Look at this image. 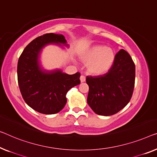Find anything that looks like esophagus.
<instances>
[{"label": "esophagus", "mask_w": 157, "mask_h": 157, "mask_svg": "<svg viewBox=\"0 0 157 157\" xmlns=\"http://www.w3.org/2000/svg\"><path fill=\"white\" fill-rule=\"evenodd\" d=\"M79 79H80L81 82H85V80H86V78L84 75H81Z\"/></svg>", "instance_id": "obj_1"}]
</instances>
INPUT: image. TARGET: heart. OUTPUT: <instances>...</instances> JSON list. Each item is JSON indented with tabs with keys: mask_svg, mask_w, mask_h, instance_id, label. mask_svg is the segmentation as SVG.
<instances>
[{
	"mask_svg": "<svg viewBox=\"0 0 157 157\" xmlns=\"http://www.w3.org/2000/svg\"><path fill=\"white\" fill-rule=\"evenodd\" d=\"M81 59L87 65L89 73L101 75L110 71L115 60V53L110 47L96 45L82 55Z\"/></svg>",
	"mask_w": 157,
	"mask_h": 157,
	"instance_id": "obj_1",
	"label": "heart"
}]
</instances>
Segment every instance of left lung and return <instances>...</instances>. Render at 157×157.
I'll return each instance as SVG.
<instances>
[{"mask_svg": "<svg viewBox=\"0 0 157 157\" xmlns=\"http://www.w3.org/2000/svg\"><path fill=\"white\" fill-rule=\"evenodd\" d=\"M135 65L127 51L121 49L115 56L110 71L103 75L87 76V104L98 115L111 116L123 109L132 97Z\"/></svg>", "mask_w": 157, "mask_h": 157, "instance_id": "obj_1", "label": "left lung"}]
</instances>
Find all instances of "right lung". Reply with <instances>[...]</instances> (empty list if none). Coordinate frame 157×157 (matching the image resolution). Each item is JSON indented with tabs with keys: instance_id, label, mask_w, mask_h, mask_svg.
<instances>
[{
	"instance_id": "add662e5",
	"label": "right lung",
	"mask_w": 157,
	"mask_h": 157,
	"mask_svg": "<svg viewBox=\"0 0 157 157\" xmlns=\"http://www.w3.org/2000/svg\"><path fill=\"white\" fill-rule=\"evenodd\" d=\"M48 44L68 46L62 34H45L34 39L19 58L17 80L28 106L41 113L54 114L64 108L70 89L80 83V73L68 75L59 69H44L39 58L42 49Z\"/></svg>"
}]
</instances>
